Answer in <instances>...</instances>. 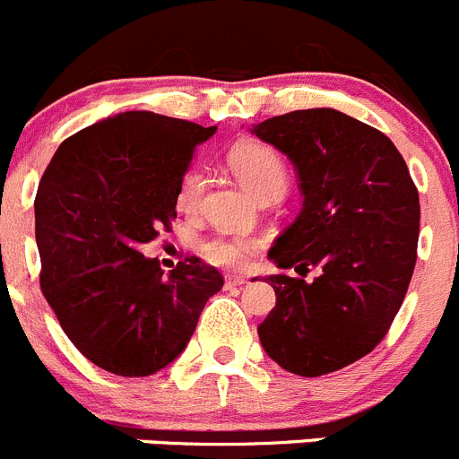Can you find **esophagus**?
I'll return each instance as SVG.
<instances>
[{"instance_id":"1","label":"esophagus","mask_w":459,"mask_h":459,"mask_svg":"<svg viewBox=\"0 0 459 459\" xmlns=\"http://www.w3.org/2000/svg\"><path fill=\"white\" fill-rule=\"evenodd\" d=\"M249 281L247 276H238V273H229V276H224V285L226 288H239V285H244V282Z\"/></svg>"}]
</instances>
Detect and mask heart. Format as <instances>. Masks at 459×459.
<instances>
[{"label": "heart", "mask_w": 459, "mask_h": 459, "mask_svg": "<svg viewBox=\"0 0 459 459\" xmlns=\"http://www.w3.org/2000/svg\"><path fill=\"white\" fill-rule=\"evenodd\" d=\"M230 167L235 177L260 199L282 195L290 183V171L281 153L264 143H242L230 152ZM204 195V177L186 174L177 192V205L186 215H195ZM201 255L210 264L226 269H244L260 251V239L247 233H215L201 242Z\"/></svg>", "instance_id": "1"}]
</instances>
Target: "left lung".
Here are the masks:
<instances>
[{
	"mask_svg": "<svg viewBox=\"0 0 459 459\" xmlns=\"http://www.w3.org/2000/svg\"><path fill=\"white\" fill-rule=\"evenodd\" d=\"M254 131L288 153L306 196L269 251L282 273L267 278L276 306L260 342L285 371L331 374L371 353L403 306L417 264V186L385 133L340 110H292ZM310 268L320 273L307 281Z\"/></svg>",
	"mask_w": 459,
	"mask_h": 459,
	"instance_id": "8db88e82",
	"label": "left lung"
}]
</instances>
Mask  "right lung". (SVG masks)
Wrapping results in <instances>:
<instances>
[{
    "label": "right lung",
    "mask_w": 459,
    "mask_h": 459,
    "mask_svg": "<svg viewBox=\"0 0 459 459\" xmlns=\"http://www.w3.org/2000/svg\"><path fill=\"white\" fill-rule=\"evenodd\" d=\"M217 126L131 110L70 135L36 192L40 288L72 344L110 374L140 378L190 342L224 285L190 258L169 276L140 254L177 220V192Z\"/></svg>",
    "instance_id": "obj_1"
}]
</instances>
